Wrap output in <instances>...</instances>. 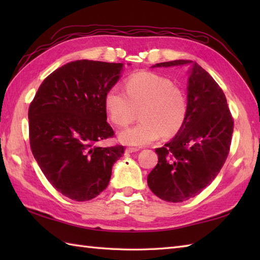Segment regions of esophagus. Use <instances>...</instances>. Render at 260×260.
I'll return each instance as SVG.
<instances>
[{
  "mask_svg": "<svg viewBox=\"0 0 260 260\" xmlns=\"http://www.w3.org/2000/svg\"><path fill=\"white\" fill-rule=\"evenodd\" d=\"M140 148L137 147H127L126 148V153H134V152H139Z\"/></svg>",
  "mask_w": 260,
  "mask_h": 260,
  "instance_id": "obj_1",
  "label": "esophagus"
}]
</instances>
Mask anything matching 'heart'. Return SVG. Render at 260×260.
Here are the masks:
<instances>
[{"label": "heart", "instance_id": "heart-1", "mask_svg": "<svg viewBox=\"0 0 260 260\" xmlns=\"http://www.w3.org/2000/svg\"><path fill=\"white\" fill-rule=\"evenodd\" d=\"M125 90L109 88L104 99L109 118L118 127L128 126L140 113L141 121L121 132L120 142L143 146L161 135L179 133L187 115V98L182 88L167 77L143 71L126 79Z\"/></svg>", "mask_w": 260, "mask_h": 260}]
</instances>
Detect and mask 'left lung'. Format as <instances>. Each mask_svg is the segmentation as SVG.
Returning <instances> with one entry per match:
<instances>
[{
	"mask_svg": "<svg viewBox=\"0 0 260 260\" xmlns=\"http://www.w3.org/2000/svg\"><path fill=\"white\" fill-rule=\"evenodd\" d=\"M159 62L154 67L191 63ZM234 118L220 86L201 66L193 63L187 85V115L174 139L155 150L158 162L147 176L154 194L168 202L198 196L211 183L228 157Z\"/></svg>",
	"mask_w": 260,
	"mask_h": 260,
	"instance_id": "left-lung-1",
	"label": "left lung"
}]
</instances>
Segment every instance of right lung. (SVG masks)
I'll return each instance as SVG.
<instances>
[{
	"label": "right lung",
	"instance_id": "1",
	"mask_svg": "<svg viewBox=\"0 0 260 260\" xmlns=\"http://www.w3.org/2000/svg\"><path fill=\"white\" fill-rule=\"evenodd\" d=\"M123 64L77 60L42 81L29 107L33 156L51 185L75 201H88L106 189L123 145L98 146L115 133L107 123L105 93Z\"/></svg>",
	"mask_w": 260,
	"mask_h": 260
}]
</instances>
